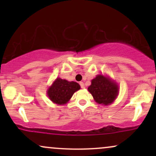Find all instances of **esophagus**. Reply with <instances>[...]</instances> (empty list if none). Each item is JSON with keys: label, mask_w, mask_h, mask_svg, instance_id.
<instances>
[{"label": "esophagus", "mask_w": 156, "mask_h": 156, "mask_svg": "<svg viewBox=\"0 0 156 156\" xmlns=\"http://www.w3.org/2000/svg\"><path fill=\"white\" fill-rule=\"evenodd\" d=\"M80 87H81L82 89L85 88V85H84L83 82H80Z\"/></svg>", "instance_id": "34e87169"}]
</instances>
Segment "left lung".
Segmentation results:
<instances>
[{
	"mask_svg": "<svg viewBox=\"0 0 156 156\" xmlns=\"http://www.w3.org/2000/svg\"><path fill=\"white\" fill-rule=\"evenodd\" d=\"M88 91L96 103L109 105L114 101L119 94V87L115 81L103 75H98L92 80Z\"/></svg>",
	"mask_w": 156,
	"mask_h": 156,
	"instance_id": "8db88e82",
	"label": "left lung"
}]
</instances>
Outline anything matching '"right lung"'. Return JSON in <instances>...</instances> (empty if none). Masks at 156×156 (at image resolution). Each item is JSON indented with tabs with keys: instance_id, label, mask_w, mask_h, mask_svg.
I'll return each mask as SVG.
<instances>
[{
	"instance_id": "right-lung-1",
	"label": "right lung",
	"mask_w": 156,
	"mask_h": 156,
	"mask_svg": "<svg viewBox=\"0 0 156 156\" xmlns=\"http://www.w3.org/2000/svg\"><path fill=\"white\" fill-rule=\"evenodd\" d=\"M80 89V85L74 81L57 78L48 90V96L53 103L66 104L75 92Z\"/></svg>"
}]
</instances>
